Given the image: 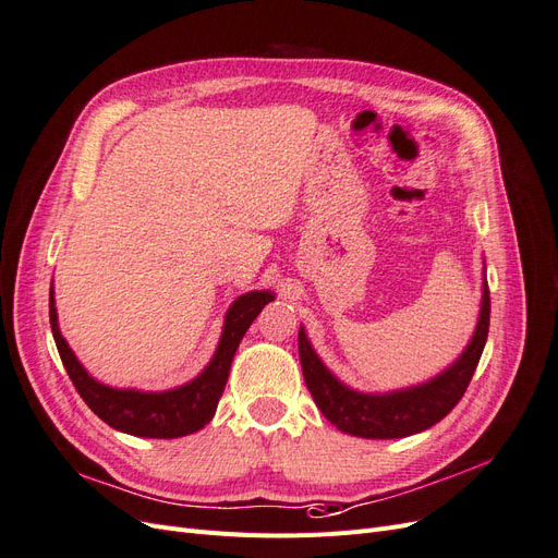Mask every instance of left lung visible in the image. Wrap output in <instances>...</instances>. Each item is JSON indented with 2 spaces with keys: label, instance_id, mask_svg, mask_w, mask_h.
Masks as SVG:
<instances>
[{
  "label": "left lung",
  "instance_id": "1",
  "mask_svg": "<svg viewBox=\"0 0 558 558\" xmlns=\"http://www.w3.org/2000/svg\"><path fill=\"white\" fill-rule=\"evenodd\" d=\"M489 313L492 301L487 274H484L477 325L473 338L459 354L457 362H452L445 371H440L436 377H430V380L422 385H412L385 393L356 391L340 383L317 356L308 336H305V329L301 327L299 359L305 387L313 393V401L322 410V415H325L336 428L343 430V434L375 440L405 438L412 434H420V430L438 424L447 412L461 401L463 391L469 387L471 377L477 368L484 343H487Z\"/></svg>",
  "mask_w": 558,
  "mask_h": 558
}]
</instances>
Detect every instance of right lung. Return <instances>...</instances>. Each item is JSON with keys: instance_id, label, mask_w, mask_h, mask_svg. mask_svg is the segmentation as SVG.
Masks as SVG:
<instances>
[{"instance_id": "add662e5", "label": "right lung", "mask_w": 558, "mask_h": 558, "mask_svg": "<svg viewBox=\"0 0 558 558\" xmlns=\"http://www.w3.org/2000/svg\"><path fill=\"white\" fill-rule=\"evenodd\" d=\"M56 292L50 290V329L60 352L62 364L74 383L81 399L95 415L122 434L138 438H181L204 428L213 415L225 391L233 354L239 350L245 331L253 325L268 301L276 294L268 290H255L241 294L229 305L225 315V327L220 343L208 366L194 380L167 391H141V389H118L109 387L89 375L76 359L74 350L58 327Z\"/></svg>"}]
</instances>
